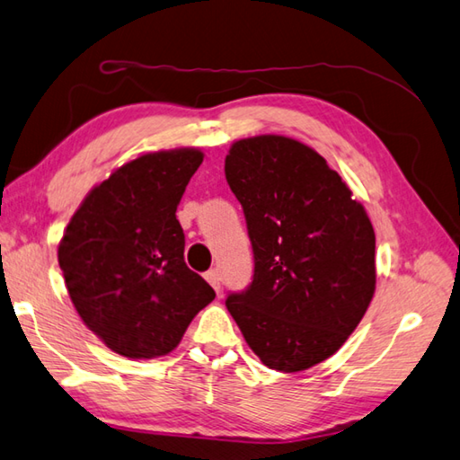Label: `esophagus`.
I'll return each instance as SVG.
<instances>
[{
  "mask_svg": "<svg viewBox=\"0 0 460 460\" xmlns=\"http://www.w3.org/2000/svg\"><path fill=\"white\" fill-rule=\"evenodd\" d=\"M205 280H208L209 285L215 288V292H221V277H219L217 270L211 269V270L205 272Z\"/></svg>",
  "mask_w": 460,
  "mask_h": 460,
  "instance_id": "obj_1",
  "label": "esophagus"
}]
</instances>
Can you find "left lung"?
<instances>
[{
    "label": "left lung",
    "mask_w": 460,
    "mask_h": 460,
    "mask_svg": "<svg viewBox=\"0 0 460 460\" xmlns=\"http://www.w3.org/2000/svg\"><path fill=\"white\" fill-rule=\"evenodd\" d=\"M225 178L245 213L252 282L225 300L249 348L279 371L336 354L376 290V233L326 160L285 136L231 146Z\"/></svg>",
    "instance_id": "1"
}]
</instances>
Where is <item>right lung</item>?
<instances>
[{
	"instance_id": "add662e5",
	"label": "right lung",
	"mask_w": 460,
	"mask_h": 460,
	"mask_svg": "<svg viewBox=\"0 0 460 460\" xmlns=\"http://www.w3.org/2000/svg\"><path fill=\"white\" fill-rule=\"evenodd\" d=\"M203 162L195 148L144 154L86 195L58 243L83 322L116 354L165 356L215 290L183 261L175 209Z\"/></svg>"
}]
</instances>
